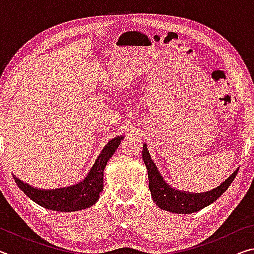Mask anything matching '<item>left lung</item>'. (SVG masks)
<instances>
[{"mask_svg":"<svg viewBox=\"0 0 254 254\" xmlns=\"http://www.w3.org/2000/svg\"><path fill=\"white\" fill-rule=\"evenodd\" d=\"M142 157L148 169L149 188L154 203L161 209L177 214H191L198 212L206 206L214 203L229 188L239 171V169H236L224 183L221 184V186L216 187L213 190L203 192V194H190V192L180 191L170 187L163 180L162 176L158 171L156 165H154L151 157H150L145 143L143 144Z\"/></svg>","mask_w":254,"mask_h":254,"instance_id":"8db88e82","label":"left lung"}]
</instances>
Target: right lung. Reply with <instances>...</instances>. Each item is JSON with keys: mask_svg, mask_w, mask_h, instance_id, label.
Returning a JSON list of instances; mask_svg holds the SVG:
<instances>
[{"mask_svg": "<svg viewBox=\"0 0 254 254\" xmlns=\"http://www.w3.org/2000/svg\"><path fill=\"white\" fill-rule=\"evenodd\" d=\"M121 140H123V136L112 139L102 150L87 177L83 182L72 185L70 187L44 190L30 186L16 178L15 176H13L14 180L19 188L30 199L47 209L57 210V212H76L79 209L88 208L95 204L100 197L104 184L103 170L109 159L113 156L115 150L121 143Z\"/></svg>", "mask_w": 254, "mask_h": 254, "instance_id": "obj_1", "label": "right lung"}]
</instances>
